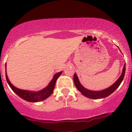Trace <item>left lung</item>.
Listing matches in <instances>:
<instances>
[{
	"label": "left lung",
	"instance_id": "8db88e82",
	"mask_svg": "<svg viewBox=\"0 0 132 132\" xmlns=\"http://www.w3.org/2000/svg\"><path fill=\"white\" fill-rule=\"evenodd\" d=\"M125 70H126V65L125 64L123 69V71H122V73L120 77H119V78L111 86H110V87H109L107 89L102 90V91H92V90H89L85 88L80 83L79 80H78V77H77L76 73H75L73 76L74 84L77 89L84 96L87 97V98H91V99H101V98H104L107 97L110 94H111L112 93H114L116 90V89L118 88V87L120 86L121 83L123 81L124 77H125Z\"/></svg>",
	"mask_w": 132,
	"mask_h": 132
}]
</instances>
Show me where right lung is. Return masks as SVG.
Segmentation results:
<instances>
[{"label":"right lung","instance_id":"obj_1","mask_svg":"<svg viewBox=\"0 0 132 132\" xmlns=\"http://www.w3.org/2000/svg\"><path fill=\"white\" fill-rule=\"evenodd\" d=\"M6 67V80H7V84L11 89L13 90L18 96L20 97L21 98L23 99L24 100L27 101L29 102H39L41 101L44 100L48 98L52 94L53 91L55 87V83H56V80L58 78V77L61 75L62 71H60L57 73L55 74L54 75V77L50 81V83L48 84L46 87H45L43 89L40 90L38 91H28V90H23L18 89L17 87H14L11 82L9 81L8 77H7V73H6V64L5 66Z\"/></svg>","mask_w":132,"mask_h":132}]
</instances>
